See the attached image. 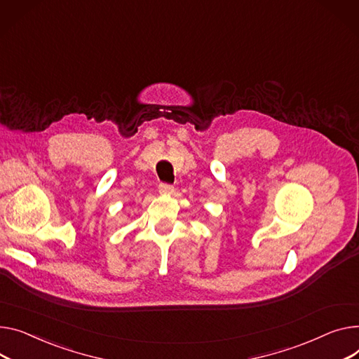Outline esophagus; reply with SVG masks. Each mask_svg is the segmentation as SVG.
<instances>
[{
	"instance_id": "1",
	"label": "esophagus",
	"mask_w": 359,
	"mask_h": 359,
	"mask_svg": "<svg viewBox=\"0 0 359 359\" xmlns=\"http://www.w3.org/2000/svg\"><path fill=\"white\" fill-rule=\"evenodd\" d=\"M158 192L161 195H172L175 192V187L172 184H167V183H160L158 184Z\"/></svg>"
}]
</instances>
